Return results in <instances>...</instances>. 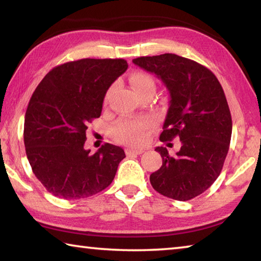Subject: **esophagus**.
<instances>
[{
    "instance_id": "obj_1",
    "label": "esophagus",
    "mask_w": 261,
    "mask_h": 261,
    "mask_svg": "<svg viewBox=\"0 0 261 261\" xmlns=\"http://www.w3.org/2000/svg\"><path fill=\"white\" fill-rule=\"evenodd\" d=\"M144 151H145V149H143V148H136V147H129V148L125 149L126 155H131V154L139 155V154H143Z\"/></svg>"
}]
</instances>
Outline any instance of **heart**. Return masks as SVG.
<instances>
[{
    "label": "heart",
    "instance_id": "b5f03b06",
    "mask_svg": "<svg viewBox=\"0 0 261 261\" xmlns=\"http://www.w3.org/2000/svg\"><path fill=\"white\" fill-rule=\"evenodd\" d=\"M130 83L137 94L155 90V82L150 75L144 72H135L130 75ZM151 122L148 118H136V120H123L118 122L113 129V136L122 143L139 145L143 144Z\"/></svg>",
    "mask_w": 261,
    "mask_h": 261
}]
</instances>
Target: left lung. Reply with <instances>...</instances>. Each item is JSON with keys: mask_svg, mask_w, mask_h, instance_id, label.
I'll list each match as a JSON object with an SVG mask.
<instances>
[{"mask_svg": "<svg viewBox=\"0 0 261 261\" xmlns=\"http://www.w3.org/2000/svg\"><path fill=\"white\" fill-rule=\"evenodd\" d=\"M132 61L155 74L170 93L160 140L177 137L181 143L174 155L156 147L162 167L150 174L151 186L173 200H192L219 177L228 153L231 116L224 90L210 69L184 57L164 54Z\"/></svg>", "mask_w": 261, "mask_h": 261, "instance_id": "1", "label": "left lung"}]
</instances>
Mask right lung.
<instances>
[{
	"instance_id": "obj_1",
	"label": "right lung",
	"mask_w": 261,
	"mask_h": 261,
	"mask_svg": "<svg viewBox=\"0 0 261 261\" xmlns=\"http://www.w3.org/2000/svg\"><path fill=\"white\" fill-rule=\"evenodd\" d=\"M127 69L124 59H81L57 66L28 103L23 143L33 172L46 191L64 200L94 195L110 186L125 158L121 147L84 148L85 132L100 116L103 98Z\"/></svg>"
}]
</instances>
